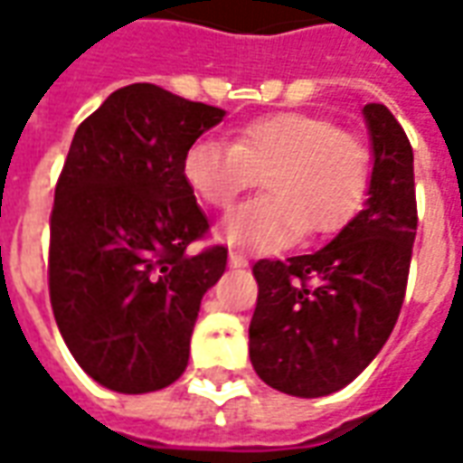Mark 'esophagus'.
Instances as JSON below:
<instances>
[{
    "mask_svg": "<svg viewBox=\"0 0 463 463\" xmlns=\"http://www.w3.org/2000/svg\"><path fill=\"white\" fill-rule=\"evenodd\" d=\"M228 262H231V268H248V258L238 250L228 252Z\"/></svg>",
    "mask_w": 463,
    "mask_h": 463,
    "instance_id": "esophagus-1",
    "label": "esophagus"
}]
</instances>
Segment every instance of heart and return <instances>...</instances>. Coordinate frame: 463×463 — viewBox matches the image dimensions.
Returning a JSON list of instances; mask_svg holds the SVG:
<instances>
[{
	"label": "heart",
	"mask_w": 463,
	"mask_h": 463,
	"mask_svg": "<svg viewBox=\"0 0 463 463\" xmlns=\"http://www.w3.org/2000/svg\"><path fill=\"white\" fill-rule=\"evenodd\" d=\"M260 175L265 195L221 222V238L252 252H278L307 232L330 235L357 213L369 153L322 116L280 111L242 123L232 141L203 136L183 156V181L211 208H228Z\"/></svg>",
	"instance_id": "1"
}]
</instances>
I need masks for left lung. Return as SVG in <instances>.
<instances>
[{"mask_svg": "<svg viewBox=\"0 0 463 463\" xmlns=\"http://www.w3.org/2000/svg\"><path fill=\"white\" fill-rule=\"evenodd\" d=\"M372 175L362 211L325 248L252 265L250 362L292 397H327L362 374L397 325L417 232L414 153L387 106L362 109Z\"/></svg>", "mask_w": 463, "mask_h": 463, "instance_id": "8db88e82", "label": "left lung"}]
</instances>
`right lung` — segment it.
Returning a JSON list of instances; mask_svg holds the SVG:
<instances>
[{"label":"right lung","instance_id":"right-lung-1","mask_svg":"<svg viewBox=\"0 0 463 463\" xmlns=\"http://www.w3.org/2000/svg\"><path fill=\"white\" fill-rule=\"evenodd\" d=\"M222 118L131 84L76 128L54 193L49 295L69 352L111 392H156L188 367L203 295L228 250L188 252L208 218L183 181V156Z\"/></svg>","mask_w":463,"mask_h":463}]
</instances>
